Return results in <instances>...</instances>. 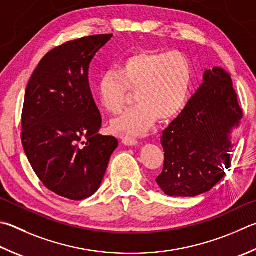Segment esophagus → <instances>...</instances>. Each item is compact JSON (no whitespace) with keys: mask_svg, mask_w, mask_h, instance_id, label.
I'll list each match as a JSON object with an SVG mask.
<instances>
[{"mask_svg":"<svg viewBox=\"0 0 256 256\" xmlns=\"http://www.w3.org/2000/svg\"><path fill=\"white\" fill-rule=\"evenodd\" d=\"M120 138L122 140V143L128 146H136L138 144V141L136 140V138H131L128 136H120Z\"/></svg>","mask_w":256,"mask_h":256,"instance_id":"1","label":"esophagus"}]
</instances>
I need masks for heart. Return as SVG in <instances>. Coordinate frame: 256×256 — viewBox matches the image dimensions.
<instances>
[{
    "label": "heart",
    "mask_w": 256,
    "mask_h": 256,
    "mask_svg": "<svg viewBox=\"0 0 256 256\" xmlns=\"http://www.w3.org/2000/svg\"><path fill=\"white\" fill-rule=\"evenodd\" d=\"M192 62L180 51L146 50L120 62L115 72L100 77L97 92L103 108L118 114L130 92L138 102L112 120L115 132L144 136L158 118L166 120L184 108L192 86Z\"/></svg>",
    "instance_id": "b5f03b06"
}]
</instances>
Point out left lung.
Returning <instances> with one entry per match:
<instances>
[{"label":"left lung","mask_w":256,"mask_h":256,"mask_svg":"<svg viewBox=\"0 0 256 256\" xmlns=\"http://www.w3.org/2000/svg\"><path fill=\"white\" fill-rule=\"evenodd\" d=\"M242 118L230 74L208 69L182 112L162 132L164 162L156 179L162 192L172 197L209 192L230 168L232 133Z\"/></svg>","instance_id":"obj_1"}]
</instances>
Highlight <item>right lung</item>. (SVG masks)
Returning <instances> with one entry per match:
<instances>
[{
  "label": "right lung",
  "instance_id": "add662e5",
  "mask_svg": "<svg viewBox=\"0 0 256 256\" xmlns=\"http://www.w3.org/2000/svg\"><path fill=\"white\" fill-rule=\"evenodd\" d=\"M113 34L68 41L44 56L28 84L21 140L41 182L59 196L82 200L98 190L118 146L98 134L100 110L88 69Z\"/></svg>",
  "mask_w": 256,
  "mask_h": 256
}]
</instances>
